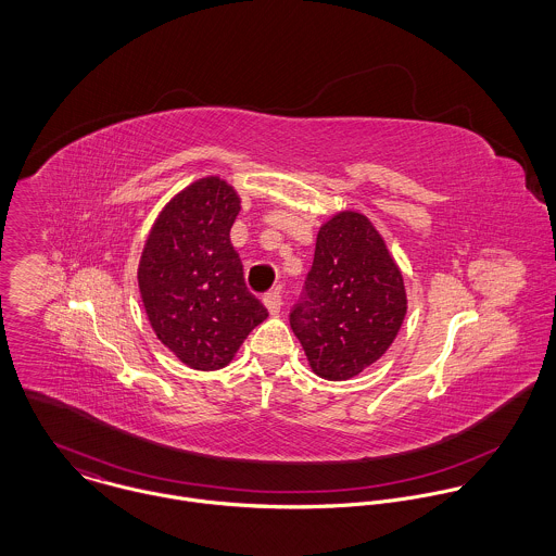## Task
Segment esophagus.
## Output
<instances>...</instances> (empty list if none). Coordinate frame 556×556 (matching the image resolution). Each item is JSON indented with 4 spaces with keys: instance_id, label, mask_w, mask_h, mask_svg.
<instances>
[{
    "instance_id": "34e87169",
    "label": "esophagus",
    "mask_w": 556,
    "mask_h": 556,
    "mask_svg": "<svg viewBox=\"0 0 556 556\" xmlns=\"http://www.w3.org/2000/svg\"><path fill=\"white\" fill-rule=\"evenodd\" d=\"M263 304L267 306L269 315H278L280 308H282V295H280V291H269V293L263 298Z\"/></svg>"
}]
</instances>
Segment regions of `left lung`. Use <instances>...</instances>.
Listing matches in <instances>:
<instances>
[{"instance_id": "8db88e82", "label": "left lung", "mask_w": 556, "mask_h": 556, "mask_svg": "<svg viewBox=\"0 0 556 556\" xmlns=\"http://www.w3.org/2000/svg\"><path fill=\"white\" fill-rule=\"evenodd\" d=\"M406 315L402 274L372 223L340 212L320 227L289 320L318 377L346 381L375 364Z\"/></svg>"}]
</instances>
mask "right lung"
I'll list each match as a JSON object with an SVG mask.
<instances>
[{"label":"right lung","mask_w":556,"mask_h":556,"mask_svg":"<svg viewBox=\"0 0 556 556\" xmlns=\"http://www.w3.org/2000/svg\"><path fill=\"white\" fill-rule=\"evenodd\" d=\"M238 214V192L220 177H203L160 212L141 254L139 289L150 323L194 370L225 368L267 318L229 238Z\"/></svg>","instance_id":"1"}]
</instances>
